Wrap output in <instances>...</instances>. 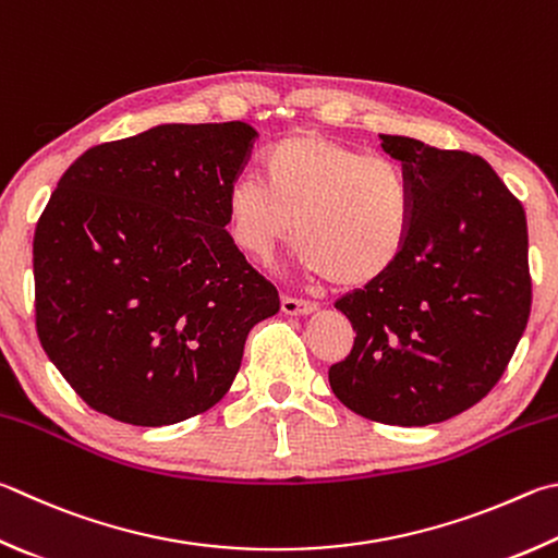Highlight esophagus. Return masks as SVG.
I'll use <instances>...</instances> for the list:
<instances>
[{
	"label": "esophagus",
	"instance_id": "1",
	"mask_svg": "<svg viewBox=\"0 0 558 558\" xmlns=\"http://www.w3.org/2000/svg\"><path fill=\"white\" fill-rule=\"evenodd\" d=\"M280 307H282V312H286V314H295V317H302V314H310V312L317 310V305H314V302L300 300V298H290V295L282 298Z\"/></svg>",
	"mask_w": 558,
	"mask_h": 558
}]
</instances>
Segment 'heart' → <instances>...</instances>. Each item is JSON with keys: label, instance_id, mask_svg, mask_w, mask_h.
Masks as SVG:
<instances>
[{"label": "heart", "instance_id": "heart-1", "mask_svg": "<svg viewBox=\"0 0 558 558\" xmlns=\"http://www.w3.org/2000/svg\"><path fill=\"white\" fill-rule=\"evenodd\" d=\"M412 185L385 156L327 136L295 134L260 158V178L244 175L227 190L234 244L256 258L292 239L302 266L339 288L383 278L408 244Z\"/></svg>", "mask_w": 558, "mask_h": 558}]
</instances>
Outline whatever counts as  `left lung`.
<instances>
[{"instance_id":"8db88e82","label":"left lung","mask_w":558,"mask_h":558,"mask_svg":"<svg viewBox=\"0 0 558 558\" xmlns=\"http://www.w3.org/2000/svg\"><path fill=\"white\" fill-rule=\"evenodd\" d=\"M412 185V227L383 278L333 302L356 339L337 398L398 427L473 408L508 368L532 307L526 217L481 156L380 134Z\"/></svg>"}]
</instances>
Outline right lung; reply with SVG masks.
Instances as JSON below:
<instances>
[{
    "label": "right lung",
    "mask_w": 558,
    "mask_h": 558,
    "mask_svg": "<svg viewBox=\"0 0 558 558\" xmlns=\"http://www.w3.org/2000/svg\"><path fill=\"white\" fill-rule=\"evenodd\" d=\"M256 131L160 124L85 150L34 234L40 347L89 408L136 427L209 410L280 298L227 231Z\"/></svg>",
    "instance_id": "right-lung-1"
}]
</instances>
